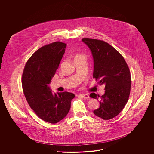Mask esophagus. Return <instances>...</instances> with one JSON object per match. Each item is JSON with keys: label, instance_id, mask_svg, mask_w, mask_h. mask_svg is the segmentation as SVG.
I'll list each match as a JSON object with an SVG mask.
<instances>
[{"label": "esophagus", "instance_id": "34e87169", "mask_svg": "<svg viewBox=\"0 0 154 154\" xmlns=\"http://www.w3.org/2000/svg\"><path fill=\"white\" fill-rule=\"evenodd\" d=\"M80 95L83 98H85V99H88L89 97V96L88 95V94H80Z\"/></svg>", "mask_w": 154, "mask_h": 154}]
</instances>
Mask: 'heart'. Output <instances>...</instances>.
I'll use <instances>...</instances> for the list:
<instances>
[{"label": "heart", "instance_id": "obj_1", "mask_svg": "<svg viewBox=\"0 0 154 154\" xmlns=\"http://www.w3.org/2000/svg\"><path fill=\"white\" fill-rule=\"evenodd\" d=\"M77 57H82V55H77Z\"/></svg>", "mask_w": 154, "mask_h": 154}]
</instances>
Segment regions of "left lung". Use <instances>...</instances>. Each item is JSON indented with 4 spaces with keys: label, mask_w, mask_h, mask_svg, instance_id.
Wrapping results in <instances>:
<instances>
[{
    "label": "left lung",
    "mask_w": 154,
    "mask_h": 154,
    "mask_svg": "<svg viewBox=\"0 0 154 154\" xmlns=\"http://www.w3.org/2000/svg\"><path fill=\"white\" fill-rule=\"evenodd\" d=\"M91 52L94 60L93 77L105 85L101 97L91 93V97H100L99 108L95 115L104 120L116 117L123 110L130 95L131 78L129 69L124 58L107 43L96 39L82 38Z\"/></svg>",
    "instance_id": "obj_1"
}]
</instances>
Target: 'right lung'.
<instances>
[{
	"label": "right lung",
	"mask_w": 154,
	"mask_h": 154,
	"mask_svg": "<svg viewBox=\"0 0 154 154\" xmlns=\"http://www.w3.org/2000/svg\"><path fill=\"white\" fill-rule=\"evenodd\" d=\"M60 42L44 45L26 62L22 74V89L31 109L44 121L56 124L67 115L74 97L73 93H54L50 87L65 52Z\"/></svg>",
	"instance_id": "right-lung-1"
}]
</instances>
